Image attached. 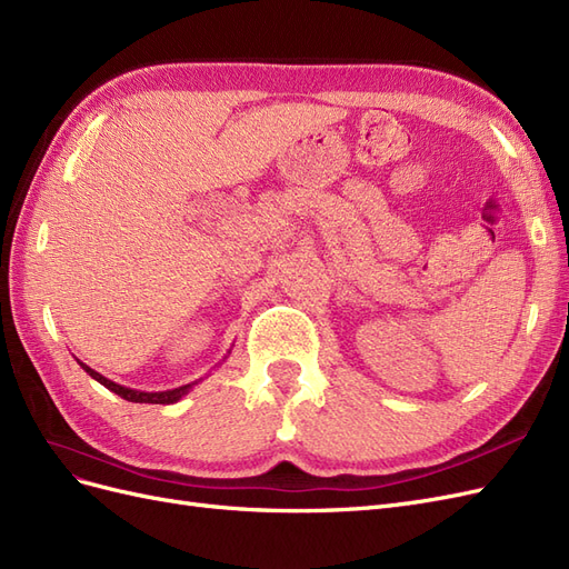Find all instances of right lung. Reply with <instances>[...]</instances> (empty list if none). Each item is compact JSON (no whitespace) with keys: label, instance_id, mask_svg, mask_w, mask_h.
Wrapping results in <instances>:
<instances>
[{"label":"right lung","instance_id":"right-lung-1","mask_svg":"<svg viewBox=\"0 0 569 569\" xmlns=\"http://www.w3.org/2000/svg\"><path fill=\"white\" fill-rule=\"evenodd\" d=\"M80 363V360H78ZM80 368L88 372L92 380H97L99 385H104L109 391H113V393H118L120 399H126V401H132V403H178L184 393H189V389H192L197 382H192V385H182V387H178V389H166V391H140V389H130V387H123V385H118V382H111L109 377H104V375H99L97 370H92L90 366H84V363H80Z\"/></svg>","mask_w":569,"mask_h":569}]
</instances>
